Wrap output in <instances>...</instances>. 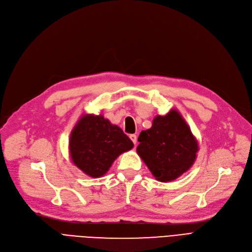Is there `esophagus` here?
Returning a JSON list of instances; mask_svg holds the SVG:
<instances>
[{"label":"esophagus","instance_id":"1","mask_svg":"<svg viewBox=\"0 0 252 252\" xmlns=\"http://www.w3.org/2000/svg\"><path fill=\"white\" fill-rule=\"evenodd\" d=\"M129 139L131 140V142H133L135 145L137 144V136L136 135H129Z\"/></svg>","mask_w":252,"mask_h":252}]
</instances>
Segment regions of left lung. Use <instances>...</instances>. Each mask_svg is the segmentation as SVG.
<instances>
[{
    "label": "left lung",
    "mask_w": 252,
    "mask_h": 252,
    "mask_svg": "<svg viewBox=\"0 0 252 252\" xmlns=\"http://www.w3.org/2000/svg\"><path fill=\"white\" fill-rule=\"evenodd\" d=\"M137 153L155 179L171 182L193 165L199 150L198 142L177 109L157 115L152 126L142 130Z\"/></svg>",
    "instance_id": "obj_1"
}]
</instances>
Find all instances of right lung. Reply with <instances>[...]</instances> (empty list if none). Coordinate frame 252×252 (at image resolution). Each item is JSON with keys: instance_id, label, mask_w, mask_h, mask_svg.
Wrapping results in <instances>:
<instances>
[{"instance_id": "add662e5", "label": "right lung", "mask_w": 252, "mask_h": 252, "mask_svg": "<svg viewBox=\"0 0 252 252\" xmlns=\"http://www.w3.org/2000/svg\"><path fill=\"white\" fill-rule=\"evenodd\" d=\"M133 147V142L123 129L101 114H84L69 139L73 164L92 178L104 176L119 155Z\"/></svg>"}]
</instances>
